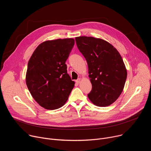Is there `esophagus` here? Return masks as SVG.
<instances>
[{
  "label": "esophagus",
  "instance_id": "1",
  "mask_svg": "<svg viewBox=\"0 0 151 151\" xmlns=\"http://www.w3.org/2000/svg\"><path fill=\"white\" fill-rule=\"evenodd\" d=\"M75 82H76V83H79L80 82H81V79H80V78H78L77 80L75 81Z\"/></svg>",
  "mask_w": 151,
  "mask_h": 151
}]
</instances>
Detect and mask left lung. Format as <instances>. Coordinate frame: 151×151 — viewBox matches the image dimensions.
Wrapping results in <instances>:
<instances>
[{"label": "left lung", "mask_w": 151, "mask_h": 151, "mask_svg": "<svg viewBox=\"0 0 151 151\" xmlns=\"http://www.w3.org/2000/svg\"><path fill=\"white\" fill-rule=\"evenodd\" d=\"M75 40L88 64L92 84L89 99L97 106H109L121 95L127 79L121 55L109 42L101 39L80 36Z\"/></svg>", "instance_id": "left-lung-1"}]
</instances>
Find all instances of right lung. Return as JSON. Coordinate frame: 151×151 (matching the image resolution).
Instances as JSON below:
<instances>
[{"mask_svg":"<svg viewBox=\"0 0 151 151\" xmlns=\"http://www.w3.org/2000/svg\"><path fill=\"white\" fill-rule=\"evenodd\" d=\"M73 39L40 44L27 65L26 84L36 101L47 109H57L67 101L74 87L65 64L74 46Z\"/></svg>","mask_w":151,"mask_h":151,"instance_id":"add662e5","label":"right lung"}]
</instances>
